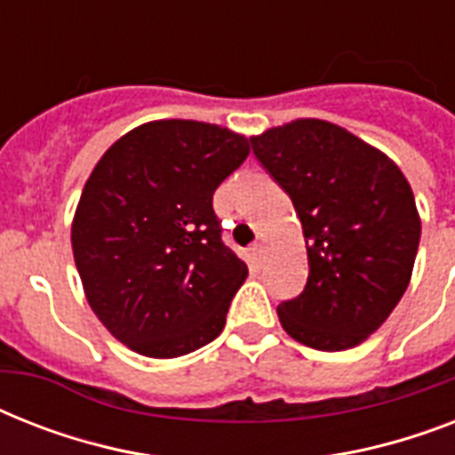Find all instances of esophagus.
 <instances>
[{
	"label": "esophagus",
	"instance_id": "esophagus-1",
	"mask_svg": "<svg viewBox=\"0 0 455 455\" xmlns=\"http://www.w3.org/2000/svg\"><path fill=\"white\" fill-rule=\"evenodd\" d=\"M250 252H252V259H255L257 264L262 262V255H264V243H262V241L252 243V248H250Z\"/></svg>",
	"mask_w": 455,
	"mask_h": 455
}]
</instances>
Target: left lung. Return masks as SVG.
<instances>
[{
  "mask_svg": "<svg viewBox=\"0 0 455 455\" xmlns=\"http://www.w3.org/2000/svg\"><path fill=\"white\" fill-rule=\"evenodd\" d=\"M291 196L309 278L278 304L283 331L321 352L361 345L409 288L420 243L416 198L402 170L352 132L302 117L250 139Z\"/></svg>",
  "mask_w": 455,
  "mask_h": 455,
  "instance_id": "8db88e82",
  "label": "left lung"
}]
</instances>
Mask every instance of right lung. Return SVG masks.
<instances>
[{"label": "right lung", "mask_w": 455, "mask_h": 455, "mask_svg": "<svg viewBox=\"0 0 455 455\" xmlns=\"http://www.w3.org/2000/svg\"><path fill=\"white\" fill-rule=\"evenodd\" d=\"M243 134L156 120L117 139L82 188L73 255L110 335L151 359L212 342L248 267L221 243L217 186L243 164Z\"/></svg>", "instance_id": "add662e5"}]
</instances>
